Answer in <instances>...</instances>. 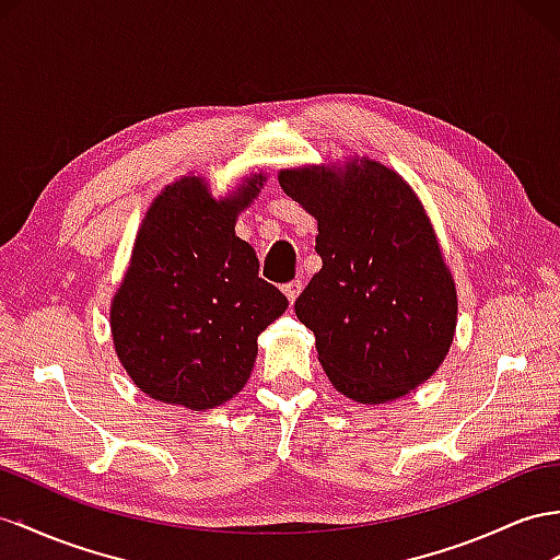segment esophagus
<instances>
[{
    "label": "esophagus",
    "instance_id": "esophagus-1",
    "mask_svg": "<svg viewBox=\"0 0 560 560\" xmlns=\"http://www.w3.org/2000/svg\"><path fill=\"white\" fill-rule=\"evenodd\" d=\"M300 291H303V281H300V279L289 281V283L283 285V293H285V298H289V303H291V305L295 303V298L300 295Z\"/></svg>",
    "mask_w": 560,
    "mask_h": 560
}]
</instances>
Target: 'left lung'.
Returning <instances> with one entry per match:
<instances>
[{
    "label": "left lung",
    "instance_id": "1",
    "mask_svg": "<svg viewBox=\"0 0 560 560\" xmlns=\"http://www.w3.org/2000/svg\"><path fill=\"white\" fill-rule=\"evenodd\" d=\"M317 220L322 269L295 300L336 390L383 405L435 374L456 328V289L411 186L369 158L281 170Z\"/></svg>",
    "mask_w": 560,
    "mask_h": 560
}]
</instances>
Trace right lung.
<instances>
[{"label": "right lung", "instance_id": "obj_1", "mask_svg": "<svg viewBox=\"0 0 560 560\" xmlns=\"http://www.w3.org/2000/svg\"><path fill=\"white\" fill-rule=\"evenodd\" d=\"M262 184L246 177L214 200L206 179L182 177L139 226L110 334L127 376L158 402L203 411L232 399L253 371L257 336L289 307L234 232Z\"/></svg>", "mask_w": 560, "mask_h": 560}]
</instances>
